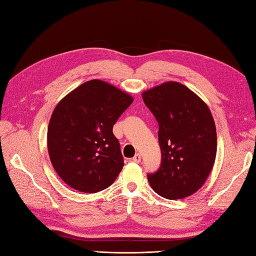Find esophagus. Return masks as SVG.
Returning a JSON list of instances; mask_svg holds the SVG:
<instances>
[{"instance_id": "34e87169", "label": "esophagus", "mask_w": 256, "mask_h": 256, "mask_svg": "<svg viewBox=\"0 0 256 256\" xmlns=\"http://www.w3.org/2000/svg\"><path fill=\"white\" fill-rule=\"evenodd\" d=\"M132 160H133V162L138 164L140 162V154H136V155L133 157Z\"/></svg>"}]
</instances>
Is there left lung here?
I'll list each match as a JSON object with an SVG mask.
<instances>
[{
  "mask_svg": "<svg viewBox=\"0 0 256 256\" xmlns=\"http://www.w3.org/2000/svg\"><path fill=\"white\" fill-rule=\"evenodd\" d=\"M142 100L159 124L162 164L148 182L158 195L180 200L198 192L208 178L217 152L212 112L191 89L166 82L142 92Z\"/></svg>",
  "mask_w": 256,
  "mask_h": 256,
  "instance_id": "obj_1",
  "label": "left lung"
}]
</instances>
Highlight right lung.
I'll use <instances>...</instances> for the list:
<instances>
[{
    "label": "right lung",
    "mask_w": 256,
    "mask_h": 256,
    "mask_svg": "<svg viewBox=\"0 0 256 256\" xmlns=\"http://www.w3.org/2000/svg\"><path fill=\"white\" fill-rule=\"evenodd\" d=\"M133 100L109 82L92 80L56 104L48 126V152L68 186L96 193L114 182L124 162L112 128Z\"/></svg>",
    "instance_id": "obj_1"
}]
</instances>
